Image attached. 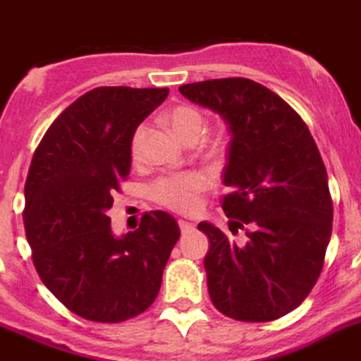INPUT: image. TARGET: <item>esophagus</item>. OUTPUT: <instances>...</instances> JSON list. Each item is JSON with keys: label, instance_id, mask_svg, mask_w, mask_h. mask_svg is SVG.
<instances>
[{"label": "esophagus", "instance_id": "esophagus-1", "mask_svg": "<svg viewBox=\"0 0 361 361\" xmlns=\"http://www.w3.org/2000/svg\"><path fill=\"white\" fill-rule=\"evenodd\" d=\"M178 226H180L181 233H188V231L194 230V224L188 221H183V219H180V221H178Z\"/></svg>", "mask_w": 361, "mask_h": 361}]
</instances>
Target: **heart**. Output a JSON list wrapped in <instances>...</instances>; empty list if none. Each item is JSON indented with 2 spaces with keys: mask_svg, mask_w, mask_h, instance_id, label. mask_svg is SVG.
<instances>
[{
  "mask_svg": "<svg viewBox=\"0 0 361 361\" xmlns=\"http://www.w3.org/2000/svg\"><path fill=\"white\" fill-rule=\"evenodd\" d=\"M171 128L174 133L183 140L185 144L200 142L204 135V116L194 106L188 104H180L174 106L167 114ZM147 128L146 123L139 124L131 133L130 139V154L133 160H139L142 157L144 146L147 139ZM207 180L197 173H181L174 176L160 178L154 181L151 187V196L157 203L171 208L176 212H190L197 207L200 201V192L203 190Z\"/></svg>",
  "mask_w": 361,
  "mask_h": 361,
  "instance_id": "b5f03b06",
  "label": "heart"
}]
</instances>
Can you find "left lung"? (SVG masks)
Masks as SVG:
<instances>
[{
	"instance_id": "8db88e82",
	"label": "left lung",
	"mask_w": 361,
	"mask_h": 361,
	"mask_svg": "<svg viewBox=\"0 0 361 361\" xmlns=\"http://www.w3.org/2000/svg\"><path fill=\"white\" fill-rule=\"evenodd\" d=\"M180 92L217 112L231 140L221 207L237 245L210 222L204 257L208 294L235 321L267 322L298 308L321 276L331 238L328 173L308 126L267 87L247 78L187 83Z\"/></svg>"
}]
</instances>
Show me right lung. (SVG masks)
<instances>
[{"label":"right lung","mask_w":361,"mask_h":361,"mask_svg":"<svg viewBox=\"0 0 361 361\" xmlns=\"http://www.w3.org/2000/svg\"><path fill=\"white\" fill-rule=\"evenodd\" d=\"M169 89L97 87L69 104L33 153L25 231L40 279L66 308L94 322H123L157 299L180 238L173 215L144 214L116 237L106 212L131 167V133Z\"/></svg>","instance_id":"add662e5"}]
</instances>
